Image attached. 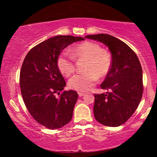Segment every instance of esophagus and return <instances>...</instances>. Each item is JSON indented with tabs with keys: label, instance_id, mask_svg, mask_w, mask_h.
Returning a JSON list of instances; mask_svg holds the SVG:
<instances>
[{
	"label": "esophagus",
	"instance_id": "obj_1",
	"mask_svg": "<svg viewBox=\"0 0 157 157\" xmlns=\"http://www.w3.org/2000/svg\"><path fill=\"white\" fill-rule=\"evenodd\" d=\"M78 96H80V97H81V96H84V93H83V92H78Z\"/></svg>",
	"mask_w": 157,
	"mask_h": 157
}]
</instances>
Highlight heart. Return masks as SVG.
I'll use <instances>...</instances> for the list:
<instances>
[{"instance_id": "1", "label": "heart", "mask_w": 157, "mask_h": 157, "mask_svg": "<svg viewBox=\"0 0 157 157\" xmlns=\"http://www.w3.org/2000/svg\"><path fill=\"white\" fill-rule=\"evenodd\" d=\"M71 53L63 51L58 58V68L63 76H69L75 71L74 57L87 60L83 74L74 75L68 81V86L78 91H86L96 84L98 78L109 74L111 66L110 53L103 50L100 45L91 41H84L76 45Z\"/></svg>"}]
</instances>
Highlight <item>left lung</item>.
<instances>
[{"mask_svg": "<svg viewBox=\"0 0 157 157\" xmlns=\"http://www.w3.org/2000/svg\"><path fill=\"white\" fill-rule=\"evenodd\" d=\"M85 38L97 40L108 47L111 53V66L101 84L106 94H95L94 113L96 121L117 127L132 117L143 94V73L134 51L121 40L108 34L89 35Z\"/></svg>", "mask_w": 157, "mask_h": 157, "instance_id": "1", "label": "left lung"}]
</instances>
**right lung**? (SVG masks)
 Segmentation results:
<instances>
[{"label":"right lung","instance_id":"obj_1","mask_svg":"<svg viewBox=\"0 0 157 157\" xmlns=\"http://www.w3.org/2000/svg\"><path fill=\"white\" fill-rule=\"evenodd\" d=\"M82 37L56 36L36 45L27 53L20 73V87L25 106L38 123L49 129L65 126L72 119L78 94L69 90L57 66L60 53Z\"/></svg>","mask_w":157,"mask_h":157}]
</instances>
